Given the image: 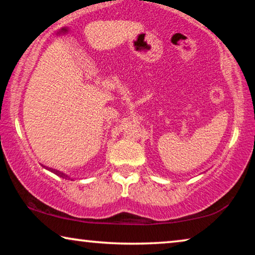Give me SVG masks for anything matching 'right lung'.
<instances>
[{"mask_svg": "<svg viewBox=\"0 0 255 255\" xmlns=\"http://www.w3.org/2000/svg\"><path fill=\"white\" fill-rule=\"evenodd\" d=\"M52 170H53V173H55V174H57V175H59V176H61V177H65V179H66V177H67V175H65L64 173L59 172V170H55V169H52Z\"/></svg>", "mask_w": 255, "mask_h": 255, "instance_id": "add662e5", "label": "right lung"}]
</instances>
